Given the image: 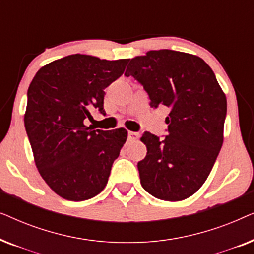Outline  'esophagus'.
<instances>
[{
	"label": "esophagus",
	"mask_w": 254,
	"mask_h": 254,
	"mask_svg": "<svg viewBox=\"0 0 254 254\" xmlns=\"http://www.w3.org/2000/svg\"><path fill=\"white\" fill-rule=\"evenodd\" d=\"M138 137H140V134L138 133H135V131H128V138H129L130 141H136Z\"/></svg>",
	"instance_id": "1"
}]
</instances>
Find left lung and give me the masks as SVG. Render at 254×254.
Masks as SVG:
<instances>
[{
    "label": "left lung",
    "instance_id": "8db88e82",
    "mask_svg": "<svg viewBox=\"0 0 254 254\" xmlns=\"http://www.w3.org/2000/svg\"><path fill=\"white\" fill-rule=\"evenodd\" d=\"M125 76L143 85L151 107L170 110L165 138L149 131L141 137L147 147L137 163L141 185L157 199L185 200L206 182L223 144V90L202 59L171 50L133 58Z\"/></svg>",
    "mask_w": 254,
    "mask_h": 254
}]
</instances>
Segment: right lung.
Returning <instances> with one entry per match:
<instances>
[{
	"label": "right lung",
	"mask_w": 254,
	"mask_h": 254,
	"mask_svg": "<svg viewBox=\"0 0 254 254\" xmlns=\"http://www.w3.org/2000/svg\"><path fill=\"white\" fill-rule=\"evenodd\" d=\"M128 59L72 54L41 67L27 90L24 124L38 171L59 196H96L127 140V130H91L84 120L104 111V89L124 74Z\"/></svg>",
	"instance_id": "right-lung-1"
}]
</instances>
